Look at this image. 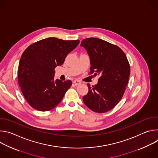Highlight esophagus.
Wrapping results in <instances>:
<instances>
[{"instance_id":"esophagus-1","label":"esophagus","mask_w":158,"mask_h":158,"mask_svg":"<svg viewBox=\"0 0 158 158\" xmlns=\"http://www.w3.org/2000/svg\"><path fill=\"white\" fill-rule=\"evenodd\" d=\"M73 82H74V84H75V85H79V84H81V81H79L78 80H75V81H74Z\"/></svg>"}]
</instances>
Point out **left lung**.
Returning <instances> with one entry per match:
<instances>
[{
	"mask_svg": "<svg viewBox=\"0 0 158 158\" xmlns=\"http://www.w3.org/2000/svg\"><path fill=\"white\" fill-rule=\"evenodd\" d=\"M81 46L89 56L90 74L100 75L97 84H87L89 92L83 102L96 112H107L120 101L127 85L130 66L126 56L117 46L98 38L85 39Z\"/></svg>",
	"mask_w": 158,
	"mask_h": 158,
	"instance_id": "8db88e82",
	"label": "left lung"
}]
</instances>
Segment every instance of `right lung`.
<instances>
[{"instance_id":"right-lung-1","label":"right lung","mask_w":158,"mask_h":158,"mask_svg":"<svg viewBox=\"0 0 158 158\" xmlns=\"http://www.w3.org/2000/svg\"><path fill=\"white\" fill-rule=\"evenodd\" d=\"M79 42L49 37L31 44L24 51L19 64L18 82L31 107L48 111L60 102L72 81H55L54 69L64 63Z\"/></svg>"}]
</instances>
